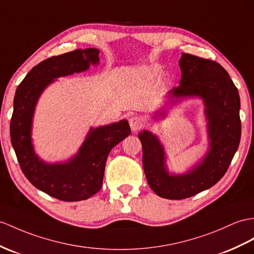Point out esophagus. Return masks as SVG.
<instances>
[{
	"label": "esophagus",
	"instance_id": "esophagus-1",
	"mask_svg": "<svg viewBox=\"0 0 254 254\" xmlns=\"http://www.w3.org/2000/svg\"><path fill=\"white\" fill-rule=\"evenodd\" d=\"M129 125H130L132 131H137L144 126V120L138 115H132L129 119Z\"/></svg>",
	"mask_w": 254,
	"mask_h": 254
}]
</instances>
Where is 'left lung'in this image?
<instances>
[{"label": "left lung", "instance_id": "obj_1", "mask_svg": "<svg viewBox=\"0 0 254 254\" xmlns=\"http://www.w3.org/2000/svg\"><path fill=\"white\" fill-rule=\"evenodd\" d=\"M180 86L172 88L170 104L181 98L198 97L205 104L209 148L200 162L183 175H170L163 144L151 131H141L142 164L150 188L167 199H184L208 190L225 175L239 146L240 99L223 66L212 60L182 54ZM166 110L157 111L165 117Z\"/></svg>", "mask_w": 254, "mask_h": 254}]
</instances>
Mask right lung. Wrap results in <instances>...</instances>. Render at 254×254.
<instances>
[{
    "mask_svg": "<svg viewBox=\"0 0 254 254\" xmlns=\"http://www.w3.org/2000/svg\"><path fill=\"white\" fill-rule=\"evenodd\" d=\"M99 64V49H76L55 56L32 67L18 86L10 120V141L20 168L36 189L64 201L87 199L102 187L111 150L130 134L126 120L90 128L77 154L64 163L48 164L34 152L32 120L35 106L55 78L84 72Z\"/></svg>",
    "mask_w": 254,
    "mask_h": 254,
    "instance_id": "1",
    "label": "right lung"
}]
</instances>
